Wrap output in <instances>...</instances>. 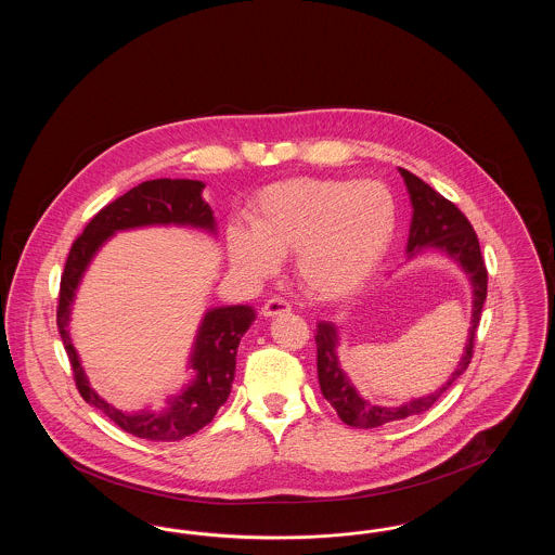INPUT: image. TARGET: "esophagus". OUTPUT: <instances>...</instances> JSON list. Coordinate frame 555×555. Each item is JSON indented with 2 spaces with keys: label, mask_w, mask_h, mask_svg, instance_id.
<instances>
[{
  "label": "esophagus",
  "mask_w": 555,
  "mask_h": 555,
  "mask_svg": "<svg viewBox=\"0 0 555 555\" xmlns=\"http://www.w3.org/2000/svg\"><path fill=\"white\" fill-rule=\"evenodd\" d=\"M289 310V301H285L283 297H270L264 306H262V317H279V314H287Z\"/></svg>",
  "instance_id": "obj_1"
}]
</instances>
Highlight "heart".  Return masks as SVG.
<instances>
[{
    "label": "heart",
    "mask_w": 555,
    "mask_h": 555,
    "mask_svg": "<svg viewBox=\"0 0 555 555\" xmlns=\"http://www.w3.org/2000/svg\"><path fill=\"white\" fill-rule=\"evenodd\" d=\"M249 231L229 229L231 264L264 279L295 256V276L317 299H344L383 264L397 231L393 193L378 181L289 179L268 185L247 208Z\"/></svg>",
    "instance_id": "1"
}]
</instances>
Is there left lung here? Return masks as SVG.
<instances>
[{"mask_svg": "<svg viewBox=\"0 0 555 555\" xmlns=\"http://www.w3.org/2000/svg\"><path fill=\"white\" fill-rule=\"evenodd\" d=\"M408 193L412 202V224H410V238H408V258H414L423 249L435 247L446 251L451 260L464 268L473 283V320H470V333L464 347V353L449 376L448 383L437 389L430 396L412 399L399 408H383L366 401L358 396L349 378L345 376L337 358V345L339 335L337 326L333 322H318L317 351H318V383L324 399L337 410L339 418L349 426L356 428H374L387 423H397L416 414L426 412L439 397L448 391L449 387L468 369L473 353H475V337L482 304L487 299V266L480 254V245L476 237L473 224L468 218L457 210L441 193H437L433 186L426 185L423 179L412 175L405 168H399Z\"/></svg>", "mask_w": 555, "mask_h": 555, "instance_id": "8db88e82", "label": "left lung"}]
</instances>
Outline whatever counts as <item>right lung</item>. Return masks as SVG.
I'll return each instance as SVG.
<instances>
[{
  "label": "right lung",
  "instance_id": "add662e5",
  "mask_svg": "<svg viewBox=\"0 0 555 555\" xmlns=\"http://www.w3.org/2000/svg\"><path fill=\"white\" fill-rule=\"evenodd\" d=\"M204 186L206 185L202 181L189 179H156L132 186L131 191L107 204L106 208H102L89 220L82 235L75 238L70 247L60 281L55 322L75 372V383L80 397L89 405L104 412L107 418L118 424L125 433L147 441H181L211 423L218 408L231 393L237 364L238 341L249 328V324L256 320L254 308L227 306L210 310L202 320L189 360L195 378L186 385L183 393L172 397L168 401V408L162 412L127 414L109 405L89 387L77 349L68 333L70 306L75 301V293L82 279V272L87 270L95 251L116 231H129L152 224H179L216 233L214 214L202 197Z\"/></svg>",
  "mask_w": 555,
  "mask_h": 555
}]
</instances>
